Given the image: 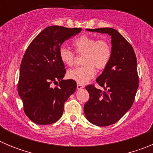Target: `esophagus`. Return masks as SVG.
I'll list each match as a JSON object with an SVG mask.
<instances>
[{"mask_svg":"<svg viewBox=\"0 0 153 153\" xmlns=\"http://www.w3.org/2000/svg\"><path fill=\"white\" fill-rule=\"evenodd\" d=\"M76 88H77V90H82L83 88H84V86L82 84H80V83H77Z\"/></svg>","mask_w":153,"mask_h":153,"instance_id":"obj_1","label":"esophagus"}]
</instances>
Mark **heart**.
I'll use <instances>...</instances> for the list:
<instances>
[{"label":"heart","mask_w":153,"mask_h":153,"mask_svg":"<svg viewBox=\"0 0 153 153\" xmlns=\"http://www.w3.org/2000/svg\"><path fill=\"white\" fill-rule=\"evenodd\" d=\"M78 54L84 55L82 67L68 70L67 76L78 83H85L94 77L96 69L102 70L107 67L112 57V47L104 40H97L89 35H81L73 41ZM59 56L62 63L72 66L75 62V53L66 47L59 49Z\"/></svg>","instance_id":"1"}]
</instances>
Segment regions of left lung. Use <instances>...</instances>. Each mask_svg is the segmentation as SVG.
Returning a JSON list of instances; mask_svg holds the SVG:
<instances>
[{
  "mask_svg": "<svg viewBox=\"0 0 153 153\" xmlns=\"http://www.w3.org/2000/svg\"><path fill=\"white\" fill-rule=\"evenodd\" d=\"M86 30L111 36V60L96 79L104 90L93 85L86 86L90 99L84 105L85 116L89 122L98 126H107L122 118L134 102L139 86L137 60L132 46L117 30Z\"/></svg>",
  "mask_w": 153,
  "mask_h": 153,
  "instance_id": "left-lung-1",
  "label": "left lung"
}]
</instances>
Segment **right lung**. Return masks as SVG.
<instances>
[{"instance_id": "right-lung-1", "label": "right lung", "mask_w": 153, "mask_h": 153, "mask_svg": "<svg viewBox=\"0 0 153 153\" xmlns=\"http://www.w3.org/2000/svg\"><path fill=\"white\" fill-rule=\"evenodd\" d=\"M81 30V28L47 27L33 39L23 56L17 91L24 113L35 123L49 125L60 120L64 102L76 89L75 81L63 79L66 70L59 56V49L65 40ZM58 81L57 86H51Z\"/></svg>"}]
</instances>
